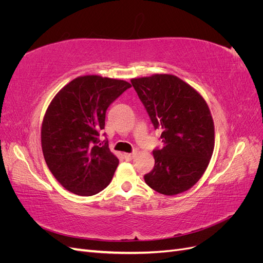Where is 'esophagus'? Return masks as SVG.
I'll use <instances>...</instances> for the list:
<instances>
[{"mask_svg": "<svg viewBox=\"0 0 263 263\" xmlns=\"http://www.w3.org/2000/svg\"><path fill=\"white\" fill-rule=\"evenodd\" d=\"M124 157L126 160H132V159L135 157L134 154H124Z\"/></svg>", "mask_w": 263, "mask_h": 263, "instance_id": "1", "label": "esophagus"}]
</instances>
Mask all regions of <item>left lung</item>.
Segmentation results:
<instances>
[{
  "label": "left lung",
  "instance_id": "obj_1",
  "mask_svg": "<svg viewBox=\"0 0 263 263\" xmlns=\"http://www.w3.org/2000/svg\"><path fill=\"white\" fill-rule=\"evenodd\" d=\"M163 147L153 151L155 166L145 182L164 195H176L201 179L213 155L211 110L202 95L172 74L132 79Z\"/></svg>",
  "mask_w": 263,
  "mask_h": 263
}]
</instances>
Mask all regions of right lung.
<instances>
[{
  "label": "right lung",
  "instance_id": "right-lung-1",
  "mask_svg": "<svg viewBox=\"0 0 263 263\" xmlns=\"http://www.w3.org/2000/svg\"><path fill=\"white\" fill-rule=\"evenodd\" d=\"M130 86L117 79L79 77L63 86L47 108L42 125L44 158L70 192L91 196L109 184L118 159L108 141L99 137L108 106Z\"/></svg>",
  "mask_w": 263,
  "mask_h": 263
}]
</instances>
